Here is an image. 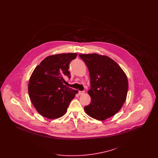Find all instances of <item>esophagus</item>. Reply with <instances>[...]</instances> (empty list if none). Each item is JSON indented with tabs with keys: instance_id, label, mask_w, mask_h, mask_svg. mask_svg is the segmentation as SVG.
Segmentation results:
<instances>
[{
	"instance_id": "esophagus-1",
	"label": "esophagus",
	"mask_w": 158,
	"mask_h": 158,
	"mask_svg": "<svg viewBox=\"0 0 158 158\" xmlns=\"http://www.w3.org/2000/svg\"><path fill=\"white\" fill-rule=\"evenodd\" d=\"M85 91L84 90H79V92H78V94L79 95H83L84 94H85Z\"/></svg>"
}]
</instances>
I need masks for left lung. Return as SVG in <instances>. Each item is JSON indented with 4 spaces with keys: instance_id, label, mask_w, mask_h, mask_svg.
I'll use <instances>...</instances> for the list:
<instances>
[{
    "instance_id": "1",
    "label": "left lung",
    "mask_w": 158,
    "mask_h": 158,
    "mask_svg": "<svg viewBox=\"0 0 158 158\" xmlns=\"http://www.w3.org/2000/svg\"><path fill=\"white\" fill-rule=\"evenodd\" d=\"M90 79L89 105L84 107L90 117L103 121L118 113L127 95V77L120 66L108 56L96 53L81 54Z\"/></svg>"
}]
</instances>
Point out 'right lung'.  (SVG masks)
Masks as SVG:
<instances>
[{
    "label": "right lung",
    "instance_id": "right-lung-1",
    "mask_svg": "<svg viewBox=\"0 0 158 158\" xmlns=\"http://www.w3.org/2000/svg\"><path fill=\"white\" fill-rule=\"evenodd\" d=\"M77 55L69 53L48 56L34 70L28 83V94L34 106L42 116L56 119L67 112L78 90L64 85L63 76L70 78L69 64Z\"/></svg>",
    "mask_w": 158,
    "mask_h": 158
}]
</instances>
